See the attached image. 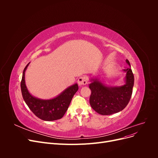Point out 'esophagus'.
Returning <instances> with one entry per match:
<instances>
[{
    "instance_id": "esophagus-1",
    "label": "esophagus",
    "mask_w": 158,
    "mask_h": 158,
    "mask_svg": "<svg viewBox=\"0 0 158 158\" xmlns=\"http://www.w3.org/2000/svg\"><path fill=\"white\" fill-rule=\"evenodd\" d=\"M88 83V79L85 76H81L78 80V84L80 86H83Z\"/></svg>"
}]
</instances>
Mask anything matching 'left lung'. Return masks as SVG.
Segmentation results:
<instances>
[{"label": "left lung", "mask_w": 158, "mask_h": 158, "mask_svg": "<svg viewBox=\"0 0 158 158\" xmlns=\"http://www.w3.org/2000/svg\"><path fill=\"white\" fill-rule=\"evenodd\" d=\"M130 67L124 69L126 73L125 84L121 86H109L99 78H92L89 88L92 91L89 103L94 111L102 115H109L120 112L130 101L134 86V75Z\"/></svg>", "instance_id": "8db88e82"}]
</instances>
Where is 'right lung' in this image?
I'll use <instances>...</instances> for the list:
<instances>
[{"mask_svg": "<svg viewBox=\"0 0 158 158\" xmlns=\"http://www.w3.org/2000/svg\"><path fill=\"white\" fill-rule=\"evenodd\" d=\"M29 64L30 63L23 71L20 84L23 100L35 115L41 120L52 121L61 118L67 111L72 99L78 89V84L70 85L52 99H41L35 98L27 90L25 82V72Z\"/></svg>", "mask_w": 158, "mask_h": 158, "instance_id": "1", "label": "right lung"}]
</instances>
